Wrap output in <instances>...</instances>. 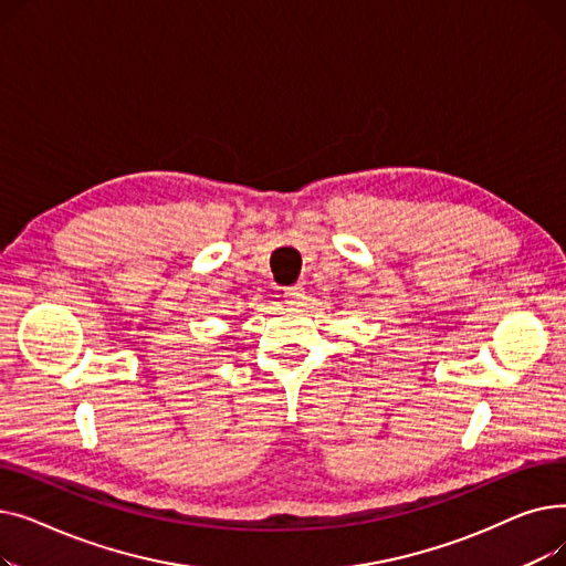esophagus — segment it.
<instances>
[{
    "label": "esophagus",
    "instance_id": "34e87169",
    "mask_svg": "<svg viewBox=\"0 0 566 566\" xmlns=\"http://www.w3.org/2000/svg\"><path fill=\"white\" fill-rule=\"evenodd\" d=\"M284 301H286V305H289V307H298V305H303V301H305V289H303V284L286 286V289H284Z\"/></svg>",
    "mask_w": 566,
    "mask_h": 566
}]
</instances>
